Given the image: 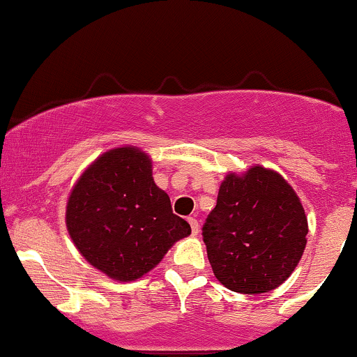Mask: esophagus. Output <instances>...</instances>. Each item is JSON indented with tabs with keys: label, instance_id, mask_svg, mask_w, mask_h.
I'll return each mask as SVG.
<instances>
[{
	"label": "esophagus",
	"instance_id": "34e87169",
	"mask_svg": "<svg viewBox=\"0 0 357 357\" xmlns=\"http://www.w3.org/2000/svg\"><path fill=\"white\" fill-rule=\"evenodd\" d=\"M188 224H190V227H192V236H197L200 230V225H199V222H197L195 217H188Z\"/></svg>",
	"mask_w": 357,
	"mask_h": 357
}]
</instances>
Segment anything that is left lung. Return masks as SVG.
<instances>
[{
    "mask_svg": "<svg viewBox=\"0 0 357 357\" xmlns=\"http://www.w3.org/2000/svg\"><path fill=\"white\" fill-rule=\"evenodd\" d=\"M307 217L296 190L275 170L254 165L222 180L204 242L217 280L241 294L279 287L303 257Z\"/></svg>",
    "mask_w": 357,
    "mask_h": 357,
    "instance_id": "obj_1",
    "label": "left lung"
}]
</instances>
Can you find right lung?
<instances>
[{"label":"right lung","instance_id":"add662e5","mask_svg":"<svg viewBox=\"0 0 357 357\" xmlns=\"http://www.w3.org/2000/svg\"><path fill=\"white\" fill-rule=\"evenodd\" d=\"M65 220L85 261L119 282L144 278L192 232L153 182L150 155L133 145L108 150L86 167L71 188Z\"/></svg>","mask_w":357,"mask_h":357}]
</instances>
